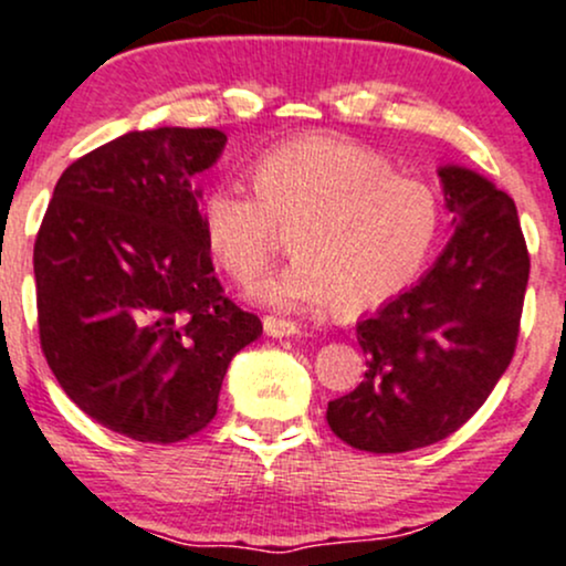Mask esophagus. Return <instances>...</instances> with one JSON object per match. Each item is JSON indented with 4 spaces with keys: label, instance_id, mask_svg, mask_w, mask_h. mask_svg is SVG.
Instances as JSON below:
<instances>
[{
    "label": "esophagus",
    "instance_id": "esophagus-1",
    "mask_svg": "<svg viewBox=\"0 0 566 566\" xmlns=\"http://www.w3.org/2000/svg\"><path fill=\"white\" fill-rule=\"evenodd\" d=\"M263 331L265 335H271V338H290V335L301 333L293 319H282V316H265Z\"/></svg>",
    "mask_w": 566,
    "mask_h": 566
}]
</instances>
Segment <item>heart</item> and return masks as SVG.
<instances>
[{"label":"heart","mask_w":566,"mask_h":566,"mask_svg":"<svg viewBox=\"0 0 566 566\" xmlns=\"http://www.w3.org/2000/svg\"><path fill=\"white\" fill-rule=\"evenodd\" d=\"M254 192L220 182L201 201L209 254L233 282L254 284L293 233L295 260L258 290L276 306L331 303L340 316L384 306L413 282L440 231L424 179L338 136H303L265 153Z\"/></svg>","instance_id":"obj_1"}]
</instances>
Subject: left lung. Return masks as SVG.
Wrapping results in <instances>:
<instances>
[{"label":"left lung","instance_id":"8db88e82","mask_svg":"<svg viewBox=\"0 0 566 566\" xmlns=\"http://www.w3.org/2000/svg\"><path fill=\"white\" fill-rule=\"evenodd\" d=\"M454 235L411 290L357 322L365 381L327 402V424L352 449L402 454L457 432L511 365L530 252L507 192L443 166Z\"/></svg>","mask_w":566,"mask_h":566}]
</instances>
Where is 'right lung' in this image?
Returning <instances> with one entry per match:
<instances>
[{"label": "right lung", "instance_id": "1", "mask_svg": "<svg viewBox=\"0 0 566 566\" xmlns=\"http://www.w3.org/2000/svg\"><path fill=\"white\" fill-rule=\"evenodd\" d=\"M217 128L123 134L66 166L34 241L40 344L80 411L139 443L217 413L233 354L263 325L214 276L196 177Z\"/></svg>", "mask_w": 566, "mask_h": 566}]
</instances>
